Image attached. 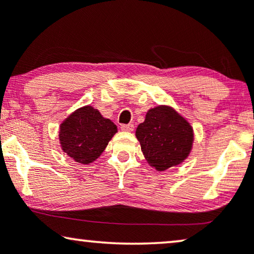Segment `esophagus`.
<instances>
[{
  "label": "esophagus",
  "instance_id": "esophagus-1",
  "mask_svg": "<svg viewBox=\"0 0 254 254\" xmlns=\"http://www.w3.org/2000/svg\"><path fill=\"white\" fill-rule=\"evenodd\" d=\"M121 130H124V131H133L134 130V125L133 124L121 125Z\"/></svg>",
  "mask_w": 254,
  "mask_h": 254
}]
</instances>
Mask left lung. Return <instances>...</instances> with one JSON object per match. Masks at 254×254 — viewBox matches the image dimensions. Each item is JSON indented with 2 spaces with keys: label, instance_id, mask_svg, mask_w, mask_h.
<instances>
[{
  "label": "left lung",
  "instance_id": "8db88e82",
  "mask_svg": "<svg viewBox=\"0 0 254 254\" xmlns=\"http://www.w3.org/2000/svg\"><path fill=\"white\" fill-rule=\"evenodd\" d=\"M135 135L147 162L157 171L185 161L194 138L193 128L187 120L169 106L149 110Z\"/></svg>",
  "mask_w": 254,
  "mask_h": 254
}]
</instances>
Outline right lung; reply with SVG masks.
I'll return each instance as SVG.
<instances>
[{
  "mask_svg": "<svg viewBox=\"0 0 254 254\" xmlns=\"http://www.w3.org/2000/svg\"><path fill=\"white\" fill-rule=\"evenodd\" d=\"M117 130L116 125L98 110L84 106L60 125L59 138L64 152L77 163L89 164L102 155Z\"/></svg>",
  "mask_w": 254,
  "mask_h": 254,
  "instance_id": "1",
  "label": "right lung"
}]
</instances>
